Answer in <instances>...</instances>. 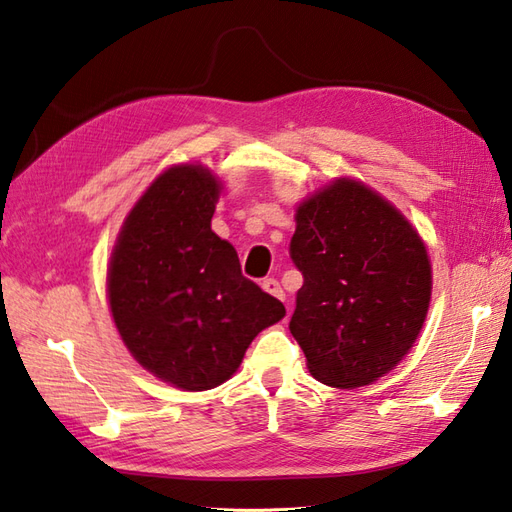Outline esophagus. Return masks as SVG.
Here are the masks:
<instances>
[{
  "instance_id": "1",
  "label": "esophagus",
  "mask_w": 512,
  "mask_h": 512,
  "mask_svg": "<svg viewBox=\"0 0 512 512\" xmlns=\"http://www.w3.org/2000/svg\"><path fill=\"white\" fill-rule=\"evenodd\" d=\"M261 288H264L268 294L277 296V299L285 301V292H283V288H281V285H279V281H277V279H272V277L264 279V281H261Z\"/></svg>"
}]
</instances>
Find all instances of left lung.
<instances>
[{
    "instance_id": "left-lung-1",
    "label": "left lung",
    "mask_w": 512,
    "mask_h": 512,
    "mask_svg": "<svg viewBox=\"0 0 512 512\" xmlns=\"http://www.w3.org/2000/svg\"><path fill=\"white\" fill-rule=\"evenodd\" d=\"M290 257L303 275L290 331L318 382L360 388L392 371L432 296L417 229L371 187L338 178L296 209Z\"/></svg>"
}]
</instances>
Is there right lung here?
Wrapping results in <instances>:
<instances>
[{
  "label": "right lung",
  "instance_id": "1",
  "mask_svg": "<svg viewBox=\"0 0 512 512\" xmlns=\"http://www.w3.org/2000/svg\"><path fill=\"white\" fill-rule=\"evenodd\" d=\"M220 189L202 165H174L154 178L128 213L106 277L128 351L183 390L227 382L259 331L285 316L211 231Z\"/></svg>",
  "mask_w": 512,
  "mask_h": 512
}]
</instances>
